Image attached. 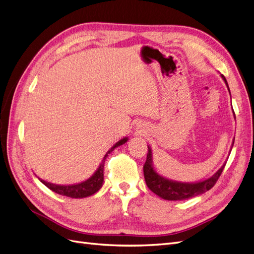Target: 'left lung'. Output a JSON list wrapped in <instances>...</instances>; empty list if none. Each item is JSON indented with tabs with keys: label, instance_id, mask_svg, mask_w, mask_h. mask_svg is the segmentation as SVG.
I'll return each instance as SVG.
<instances>
[{
	"label": "left lung",
	"instance_id": "left-lung-1",
	"mask_svg": "<svg viewBox=\"0 0 254 254\" xmlns=\"http://www.w3.org/2000/svg\"><path fill=\"white\" fill-rule=\"evenodd\" d=\"M220 76H221V78L224 79V81L226 82L227 88H228L229 93H230V89H229L228 82L225 78V76L224 75H220ZM233 114H234V111H233ZM234 118H235V114H234ZM233 144H234V140L232 142V146H233ZM147 147H148L147 158H146V162L143 167L144 178H145L146 184H147L148 189L151 191H153V193L162 199H165V200H173V201L186 200V199L205 193L206 190H211L215 186V183H216V181L218 180L219 176L221 175L222 171H224V167L226 165V163H225L212 177H210V178H207L203 181H198V182L174 181V180L165 178V177L159 175L156 172L155 167H153V163H152L153 161H152L151 148L149 147V146H147Z\"/></svg>",
	"mask_w": 254,
	"mask_h": 254
}]
</instances>
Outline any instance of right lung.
Here are the masks:
<instances>
[{"label": "right lung", "mask_w": 254, "mask_h": 254, "mask_svg": "<svg viewBox=\"0 0 254 254\" xmlns=\"http://www.w3.org/2000/svg\"><path fill=\"white\" fill-rule=\"evenodd\" d=\"M127 141H128V137H123V139L120 140L118 143H115L112 147L107 151V153L103 158L102 162L99 164L95 173L86 181H82L77 184H70V186H59V184H54L48 181H44L40 178L39 180L44 184L45 187L49 188L53 191H55V193L63 196L71 197V198H84V197L94 195L99 190H101L104 183V164H105L106 158L108 157L110 152L114 150V148H117L119 146L125 144Z\"/></svg>", "instance_id": "obj_1"}]
</instances>
